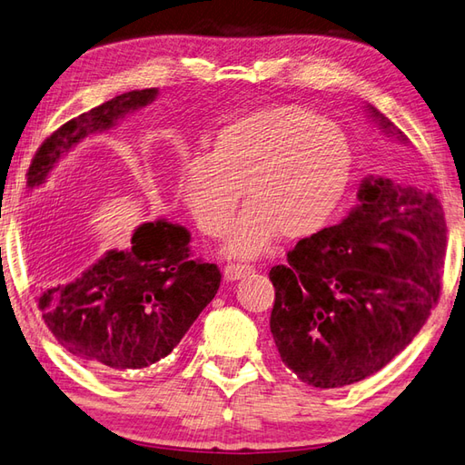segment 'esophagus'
Listing matches in <instances>:
<instances>
[{
    "mask_svg": "<svg viewBox=\"0 0 465 465\" xmlns=\"http://www.w3.org/2000/svg\"><path fill=\"white\" fill-rule=\"evenodd\" d=\"M252 271L254 268L249 264H226L223 274H224V281L232 282V281H239V278H244L246 274H251Z\"/></svg>",
    "mask_w": 465,
    "mask_h": 465,
    "instance_id": "1",
    "label": "esophagus"
}]
</instances>
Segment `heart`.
<instances>
[{
    "label": "heart",
    "mask_w": 465,
    "mask_h": 465,
    "mask_svg": "<svg viewBox=\"0 0 465 465\" xmlns=\"http://www.w3.org/2000/svg\"><path fill=\"white\" fill-rule=\"evenodd\" d=\"M352 167L348 139L334 123L298 105H274L219 129L211 153L181 164L177 191L199 229L223 239L224 252L254 259L278 234L298 241L318 232L342 199Z\"/></svg>",
    "instance_id": "b5f03b06"
}]
</instances>
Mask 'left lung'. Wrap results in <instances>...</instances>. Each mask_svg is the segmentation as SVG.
Returning a JSON list of instances; mask_svg holds the SVG:
<instances>
[{"label":"left lung","mask_w":465,"mask_h":465,"mask_svg":"<svg viewBox=\"0 0 465 465\" xmlns=\"http://www.w3.org/2000/svg\"><path fill=\"white\" fill-rule=\"evenodd\" d=\"M388 137L408 143L368 105ZM446 221L434 194L368 177L346 219L298 241L271 268V332L282 362L314 388L364 380L398 356L438 304Z\"/></svg>","instance_id":"8db88e82"}]
</instances>
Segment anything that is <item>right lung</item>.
I'll list each match as a JSON object with an SVG mask.
<instances>
[{"label": "right lung", "instance_id": "right-lung-1", "mask_svg": "<svg viewBox=\"0 0 465 465\" xmlns=\"http://www.w3.org/2000/svg\"><path fill=\"white\" fill-rule=\"evenodd\" d=\"M129 91L67 121L44 141L27 171L41 187L57 161L91 133H103L157 97ZM191 232L164 219L143 223L131 249L109 251L67 284L41 286L37 306L67 352L103 372L147 368L169 356L221 286L216 264L191 259Z\"/></svg>", "mask_w": 465, "mask_h": 465}]
</instances>
